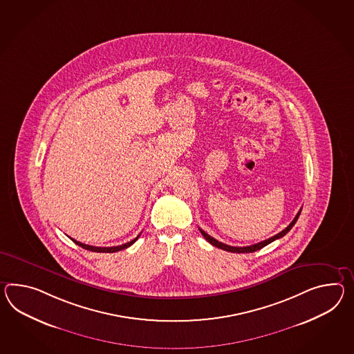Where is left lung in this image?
<instances>
[{
	"label": "left lung",
	"instance_id": "obj_1",
	"mask_svg": "<svg viewBox=\"0 0 354 354\" xmlns=\"http://www.w3.org/2000/svg\"><path fill=\"white\" fill-rule=\"evenodd\" d=\"M301 211L302 209H299V212L297 214V216L294 217L293 221L290 223V224L288 225L286 227H285L283 232H280L279 234H276L274 236H271V238H268L266 241H259L257 244H253V245H248V247H232V245H227V244H224V243H221V241H216L215 238H212L211 235H208L206 232H203L202 229H199V232L201 234L205 236V239L208 241V243H211L212 245H215L217 248H220V250H227V252H233V253H250V252H254V250H261V248H263L265 245H268L270 244L271 241H276V239H280V238H283L285 234L288 233L292 227H293L294 224L297 223V220H298V217L301 215Z\"/></svg>",
	"mask_w": 354,
	"mask_h": 354
}]
</instances>
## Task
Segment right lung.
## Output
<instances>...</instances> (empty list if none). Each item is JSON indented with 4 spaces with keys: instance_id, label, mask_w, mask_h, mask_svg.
<instances>
[{
    "instance_id": "1",
    "label": "right lung",
    "mask_w": 354,
    "mask_h": 354,
    "mask_svg": "<svg viewBox=\"0 0 354 354\" xmlns=\"http://www.w3.org/2000/svg\"><path fill=\"white\" fill-rule=\"evenodd\" d=\"M140 235V234H139ZM134 238L133 241H128V243H125V244H121V245H118V247H93V245H88V244H84V243H80L78 241H74L73 238H70L71 241H74L75 244H78L79 247H82V248H84L86 250H92V252H98V253H113V252H119L121 250H125V248H128L130 247L133 243H136L137 239L139 238Z\"/></svg>"
}]
</instances>
